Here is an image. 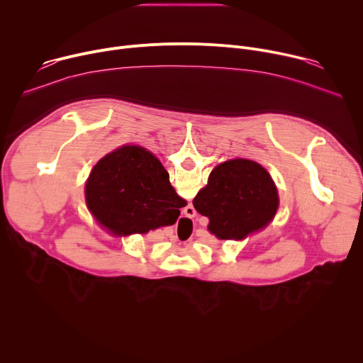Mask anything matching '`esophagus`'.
Returning a JSON list of instances; mask_svg holds the SVG:
<instances>
[{"label": "esophagus", "instance_id": "1", "mask_svg": "<svg viewBox=\"0 0 363 363\" xmlns=\"http://www.w3.org/2000/svg\"><path fill=\"white\" fill-rule=\"evenodd\" d=\"M189 208H191V211H189V213H191V214H188V216H186V217H189V218H191V217H194V216H195V210H194V208H192V206H189Z\"/></svg>", "mask_w": 363, "mask_h": 363}]
</instances>
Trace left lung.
Listing matches in <instances>:
<instances>
[{
  "label": "left lung",
  "mask_w": 363,
  "mask_h": 363,
  "mask_svg": "<svg viewBox=\"0 0 363 363\" xmlns=\"http://www.w3.org/2000/svg\"><path fill=\"white\" fill-rule=\"evenodd\" d=\"M192 203L201 216L210 218L208 230L218 238L241 240L273 220L279 195L262 165L248 160H231L210 174L208 184Z\"/></svg>",
  "instance_id": "left-lung-1"
}]
</instances>
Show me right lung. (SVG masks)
Wrapping results in <instances>:
<instances>
[{"label": "right lung", "instance_id": "add662e5", "mask_svg": "<svg viewBox=\"0 0 363 363\" xmlns=\"http://www.w3.org/2000/svg\"><path fill=\"white\" fill-rule=\"evenodd\" d=\"M86 198L96 220L122 234L172 225L186 203L162 164L139 146H123L103 158L89 177Z\"/></svg>", "mask_w": 363, "mask_h": 363}]
</instances>
